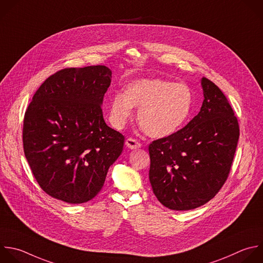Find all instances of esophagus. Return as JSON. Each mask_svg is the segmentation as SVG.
I'll return each instance as SVG.
<instances>
[{"mask_svg":"<svg viewBox=\"0 0 263 263\" xmlns=\"http://www.w3.org/2000/svg\"><path fill=\"white\" fill-rule=\"evenodd\" d=\"M126 145H127L129 148L134 149V148L140 147V146H141V143H140L138 140H136V139H134V138H132V137H129V138L126 140Z\"/></svg>","mask_w":263,"mask_h":263,"instance_id":"obj_1","label":"esophagus"}]
</instances>
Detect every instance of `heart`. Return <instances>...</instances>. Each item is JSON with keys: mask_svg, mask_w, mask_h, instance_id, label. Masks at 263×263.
I'll return each instance as SVG.
<instances>
[{"mask_svg": "<svg viewBox=\"0 0 263 263\" xmlns=\"http://www.w3.org/2000/svg\"><path fill=\"white\" fill-rule=\"evenodd\" d=\"M138 107V122L151 137L162 138L177 132L189 119L193 107V93L185 83L154 78L131 82L125 93H117L111 100L110 118L122 127Z\"/></svg>", "mask_w": 263, "mask_h": 263, "instance_id": "1", "label": "heart"}]
</instances>
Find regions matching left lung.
Returning a JSON list of instances; mask_svg holds the SVG:
<instances>
[{"label":"left lung","mask_w":263,"mask_h":263,"mask_svg":"<svg viewBox=\"0 0 263 263\" xmlns=\"http://www.w3.org/2000/svg\"><path fill=\"white\" fill-rule=\"evenodd\" d=\"M200 111L184 128L148 145L149 182L166 208L188 211L213 199L231 169L239 126L229 101L206 77Z\"/></svg>","instance_id":"obj_1"}]
</instances>
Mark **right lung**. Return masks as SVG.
<instances>
[{
  "instance_id": "1",
  "label": "right lung",
  "mask_w": 263,
  "mask_h": 263,
  "mask_svg": "<svg viewBox=\"0 0 263 263\" xmlns=\"http://www.w3.org/2000/svg\"><path fill=\"white\" fill-rule=\"evenodd\" d=\"M111 81L106 66L65 68L40 85L23 128L25 156L49 196L83 203L102 189L125 137L108 127L101 104Z\"/></svg>"
}]
</instances>
